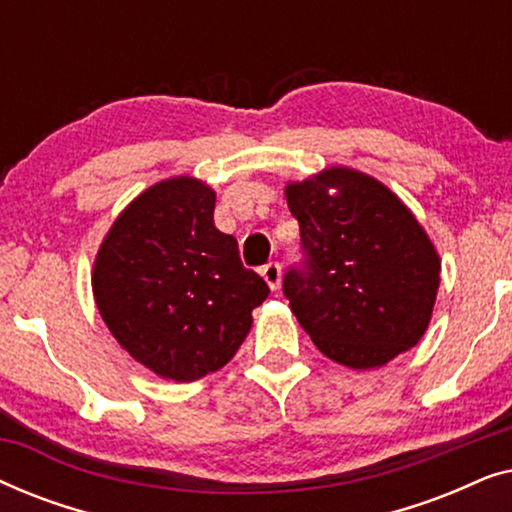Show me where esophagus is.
Instances as JSON below:
<instances>
[{
	"mask_svg": "<svg viewBox=\"0 0 512 512\" xmlns=\"http://www.w3.org/2000/svg\"><path fill=\"white\" fill-rule=\"evenodd\" d=\"M261 275L272 291L279 289V282H282V265L279 263H265L261 268Z\"/></svg>",
	"mask_w": 512,
	"mask_h": 512,
	"instance_id": "esophagus-1",
	"label": "esophagus"
}]
</instances>
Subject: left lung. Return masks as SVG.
<instances>
[{
    "label": "left lung",
    "mask_w": 512,
    "mask_h": 512,
    "mask_svg": "<svg viewBox=\"0 0 512 512\" xmlns=\"http://www.w3.org/2000/svg\"><path fill=\"white\" fill-rule=\"evenodd\" d=\"M286 200L300 226V261L282 291L319 352L375 368L415 347L436 303L440 261L410 209L345 167L291 184Z\"/></svg>",
    "instance_id": "left-lung-1"
}]
</instances>
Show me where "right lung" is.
I'll list each match as a JSON object with an SVG mask.
<instances>
[{"label":"right lung","instance_id":"1","mask_svg":"<svg viewBox=\"0 0 512 512\" xmlns=\"http://www.w3.org/2000/svg\"><path fill=\"white\" fill-rule=\"evenodd\" d=\"M212 188L191 177L144 191L111 226L95 261L104 324L132 359L193 382L226 366L268 284L242 265L233 235L214 226Z\"/></svg>","mask_w":512,"mask_h":512}]
</instances>
